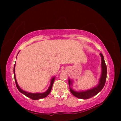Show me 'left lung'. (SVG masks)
Wrapping results in <instances>:
<instances>
[{"label": "left lung", "mask_w": 121, "mask_h": 121, "mask_svg": "<svg viewBox=\"0 0 121 121\" xmlns=\"http://www.w3.org/2000/svg\"><path fill=\"white\" fill-rule=\"evenodd\" d=\"M100 55L101 57V75L100 77L99 84L96 87H94L91 89L87 90L85 91H74L72 88L70 87V86L72 84V82L71 81L70 79H69V85L70 87V90L71 93L74 96L80 99H87L91 98L92 97H93L95 95H96L98 93L101 91L102 88L106 83V78H107V69L106 63L104 62V57L101 53H100Z\"/></svg>", "instance_id": "1"}]
</instances>
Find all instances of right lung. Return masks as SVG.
Returning <instances> with one entry per match:
<instances>
[{
  "mask_svg": "<svg viewBox=\"0 0 121 121\" xmlns=\"http://www.w3.org/2000/svg\"><path fill=\"white\" fill-rule=\"evenodd\" d=\"M18 52V53H19ZM15 65H14V68H13V73H14V79H15V84H16V86L17 89L19 90V91L20 92H21L22 94L24 95L25 96H26V97L30 98L32 99L33 100H38L40 99H42L43 98H45L47 97L48 95L50 94V92L51 91V89H52L53 84L55 82V77H53L52 78H51V80L50 82V85L48 89L47 90V91H46L44 92H43V93H30V92H28L27 91H25L23 90H22L19 86L18 85L17 83V79L16 78H15Z\"/></svg>",
  "mask_w": 121,
  "mask_h": 121,
  "instance_id": "right-lung-1",
  "label": "right lung"
}]
</instances>
